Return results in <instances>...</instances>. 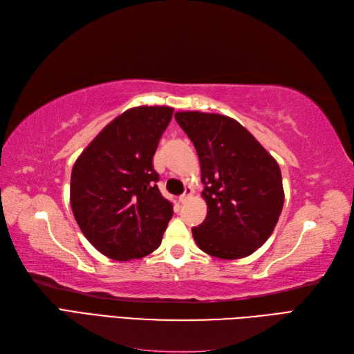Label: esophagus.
Segmentation results:
<instances>
[{
	"label": "esophagus",
	"mask_w": 354,
	"mask_h": 354,
	"mask_svg": "<svg viewBox=\"0 0 354 354\" xmlns=\"http://www.w3.org/2000/svg\"><path fill=\"white\" fill-rule=\"evenodd\" d=\"M192 195H194V189H192V187H186V189H185V194L178 198V201H180L181 203H185V202H187V201L190 199Z\"/></svg>",
	"instance_id": "34e87169"
}]
</instances>
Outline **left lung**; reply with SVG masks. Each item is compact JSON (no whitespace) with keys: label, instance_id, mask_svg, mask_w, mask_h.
<instances>
[{"label":"left lung","instance_id":"8db88e82","mask_svg":"<svg viewBox=\"0 0 354 354\" xmlns=\"http://www.w3.org/2000/svg\"><path fill=\"white\" fill-rule=\"evenodd\" d=\"M174 116L196 149L205 186L207 218L192 229L196 245L224 260L251 255L270 238L282 212L279 165L233 118L198 111Z\"/></svg>","mask_w":354,"mask_h":354}]
</instances>
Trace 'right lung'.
Here are the masks:
<instances>
[{"instance_id":"add662e5","label":"right lung","mask_w":354,"mask_h":354,"mask_svg":"<svg viewBox=\"0 0 354 354\" xmlns=\"http://www.w3.org/2000/svg\"><path fill=\"white\" fill-rule=\"evenodd\" d=\"M173 108L137 106L106 125L72 168L71 207L84 236L116 261L153 252L173 217L152 159Z\"/></svg>"}]
</instances>
